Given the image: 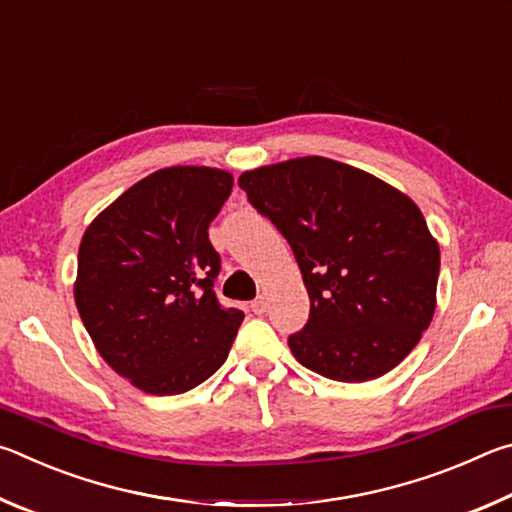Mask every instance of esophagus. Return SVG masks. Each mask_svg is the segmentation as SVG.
<instances>
[{
  "mask_svg": "<svg viewBox=\"0 0 512 512\" xmlns=\"http://www.w3.org/2000/svg\"><path fill=\"white\" fill-rule=\"evenodd\" d=\"M266 298L264 296H257L253 302H250V311H253V314H257V316H262L264 311H266Z\"/></svg>",
  "mask_w": 512,
  "mask_h": 512,
  "instance_id": "34e87169",
  "label": "esophagus"
}]
</instances>
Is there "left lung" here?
<instances>
[{"label": "left lung", "instance_id": "left-lung-1", "mask_svg": "<svg viewBox=\"0 0 512 512\" xmlns=\"http://www.w3.org/2000/svg\"><path fill=\"white\" fill-rule=\"evenodd\" d=\"M239 187L289 241L309 293L293 357L348 384L393 370L436 309L440 250L418 205L320 155L246 171Z\"/></svg>", "mask_w": 512, "mask_h": 512}]
</instances>
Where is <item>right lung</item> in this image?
I'll list each match as a JSON object with an SVG mask.
<instances>
[{"instance_id": "obj_1", "label": "right lung", "mask_w": 512, "mask_h": 512, "mask_svg": "<svg viewBox=\"0 0 512 512\" xmlns=\"http://www.w3.org/2000/svg\"><path fill=\"white\" fill-rule=\"evenodd\" d=\"M230 192L223 169H160L81 239L76 309L103 361L144 393L192 391L228 359L244 311L216 300L207 228Z\"/></svg>"}]
</instances>
